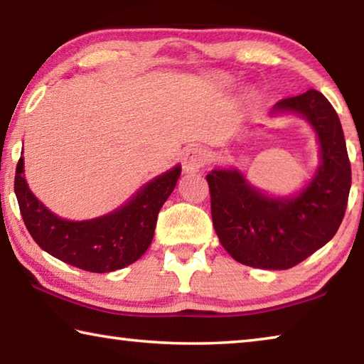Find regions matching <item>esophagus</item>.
Segmentation results:
<instances>
[{
  "label": "esophagus",
  "instance_id": "34e87169",
  "mask_svg": "<svg viewBox=\"0 0 364 364\" xmlns=\"http://www.w3.org/2000/svg\"><path fill=\"white\" fill-rule=\"evenodd\" d=\"M208 164V154L200 147H191L183 156V170L186 173H196Z\"/></svg>",
  "mask_w": 364,
  "mask_h": 364
}]
</instances>
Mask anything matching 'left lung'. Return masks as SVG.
I'll return each mask as SVG.
<instances>
[{"label":"left lung","instance_id":"1","mask_svg":"<svg viewBox=\"0 0 364 364\" xmlns=\"http://www.w3.org/2000/svg\"><path fill=\"white\" fill-rule=\"evenodd\" d=\"M304 115L318 134L321 164L299 196L269 197L250 186L241 171L212 170V220L234 260L263 269L292 268L328 244L347 208L352 168L343 130L331 102L316 90L286 97L273 114Z\"/></svg>","mask_w":364,"mask_h":364}]
</instances>
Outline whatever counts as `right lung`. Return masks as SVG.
<instances>
[{
	"mask_svg": "<svg viewBox=\"0 0 364 364\" xmlns=\"http://www.w3.org/2000/svg\"><path fill=\"white\" fill-rule=\"evenodd\" d=\"M181 167L154 178L115 212L86 221L59 218L36 199L19 159L14 193L30 236L49 255L91 273H109L136 262L152 242L160 208L175 189Z\"/></svg>",
	"mask_w": 364,
	"mask_h": 364,
	"instance_id": "obj_1",
	"label": "right lung"
}]
</instances>
